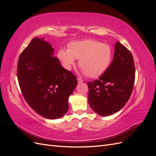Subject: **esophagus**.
I'll return each mask as SVG.
<instances>
[{
	"instance_id": "34e87169",
	"label": "esophagus",
	"mask_w": 156,
	"mask_h": 156,
	"mask_svg": "<svg viewBox=\"0 0 156 156\" xmlns=\"http://www.w3.org/2000/svg\"><path fill=\"white\" fill-rule=\"evenodd\" d=\"M77 82H78V83H83V80L81 79V78H77Z\"/></svg>"
}]
</instances>
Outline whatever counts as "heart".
I'll return each mask as SVG.
<instances>
[{"label": "heart", "mask_w": 156, "mask_h": 156, "mask_svg": "<svg viewBox=\"0 0 156 156\" xmlns=\"http://www.w3.org/2000/svg\"><path fill=\"white\" fill-rule=\"evenodd\" d=\"M113 56L111 47L107 44L93 40L72 41L68 49H60L57 57L63 67L70 70L79 59V66L88 77L100 76L109 67Z\"/></svg>", "instance_id": "obj_1"}]
</instances>
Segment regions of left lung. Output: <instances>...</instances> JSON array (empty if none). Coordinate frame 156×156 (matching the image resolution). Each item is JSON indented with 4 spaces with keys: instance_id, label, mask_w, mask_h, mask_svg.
Wrapping results in <instances>:
<instances>
[{
    "instance_id": "8db88e82",
    "label": "left lung",
    "mask_w": 156,
    "mask_h": 156,
    "mask_svg": "<svg viewBox=\"0 0 156 156\" xmlns=\"http://www.w3.org/2000/svg\"><path fill=\"white\" fill-rule=\"evenodd\" d=\"M135 76L133 56L117 41L109 67L98 79L88 83V103L92 110L104 116L119 111L131 96Z\"/></svg>"
}]
</instances>
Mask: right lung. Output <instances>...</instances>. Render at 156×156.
Masks as SVG:
<instances>
[{"mask_svg": "<svg viewBox=\"0 0 156 156\" xmlns=\"http://www.w3.org/2000/svg\"><path fill=\"white\" fill-rule=\"evenodd\" d=\"M44 37L32 39L17 64V79L29 105L45 119L62 117L68 111V99L77 80L60 65L54 49Z\"/></svg>", "mask_w": 156, "mask_h": 156, "instance_id": "add662e5", "label": "right lung"}]
</instances>
